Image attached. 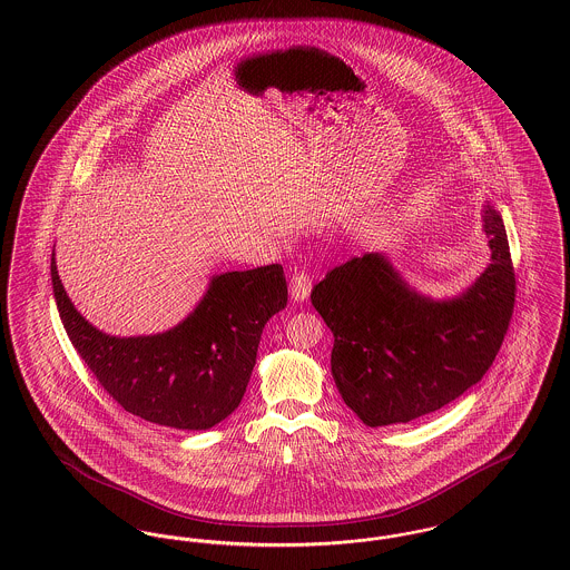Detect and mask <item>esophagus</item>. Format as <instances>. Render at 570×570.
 Wrapping results in <instances>:
<instances>
[{
	"label": "esophagus",
	"mask_w": 570,
	"mask_h": 570,
	"mask_svg": "<svg viewBox=\"0 0 570 570\" xmlns=\"http://www.w3.org/2000/svg\"><path fill=\"white\" fill-rule=\"evenodd\" d=\"M312 293V279L307 273L297 272L291 277V297L295 301H305Z\"/></svg>",
	"instance_id": "34e87169"
}]
</instances>
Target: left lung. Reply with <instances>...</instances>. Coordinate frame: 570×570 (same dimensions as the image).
Here are the masks:
<instances>
[{"label":"left lung","mask_w":570,"mask_h":570,"mask_svg":"<svg viewBox=\"0 0 570 570\" xmlns=\"http://www.w3.org/2000/svg\"><path fill=\"white\" fill-rule=\"evenodd\" d=\"M491 263L461 295L414 291L379 252L326 273L312 305L331 328V374L370 428L407 423L458 400L485 376L515 305L504 222L483 209Z\"/></svg>","instance_id":"1"}]
</instances>
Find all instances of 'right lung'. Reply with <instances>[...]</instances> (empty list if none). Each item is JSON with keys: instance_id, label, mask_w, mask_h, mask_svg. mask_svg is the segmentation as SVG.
<instances>
[{"instance_id": "obj_1", "label": "right lung", "mask_w": 570, "mask_h": 570, "mask_svg": "<svg viewBox=\"0 0 570 570\" xmlns=\"http://www.w3.org/2000/svg\"><path fill=\"white\" fill-rule=\"evenodd\" d=\"M51 279L63 328L110 397L149 423L188 432L214 428L242 404L263 328L288 301L282 265L219 273L179 325L117 337L82 318L55 252Z\"/></svg>"}]
</instances>
